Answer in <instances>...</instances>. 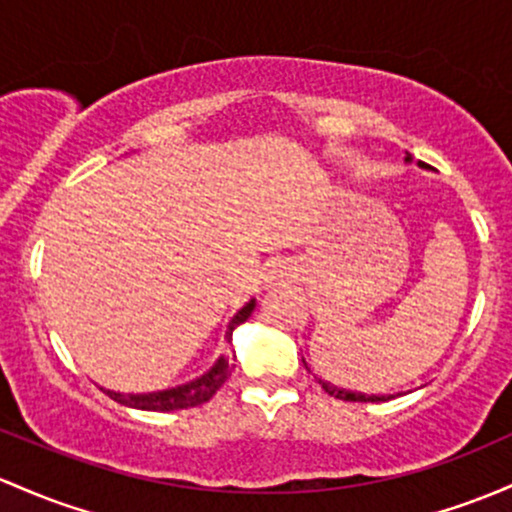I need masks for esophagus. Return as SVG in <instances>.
Listing matches in <instances>:
<instances>
[{
	"mask_svg": "<svg viewBox=\"0 0 512 512\" xmlns=\"http://www.w3.org/2000/svg\"><path fill=\"white\" fill-rule=\"evenodd\" d=\"M286 277H289V265H286L284 260H274L265 267L262 282H265V286H277V284H282Z\"/></svg>",
	"mask_w": 512,
	"mask_h": 512,
	"instance_id": "obj_1",
	"label": "esophagus"
}]
</instances>
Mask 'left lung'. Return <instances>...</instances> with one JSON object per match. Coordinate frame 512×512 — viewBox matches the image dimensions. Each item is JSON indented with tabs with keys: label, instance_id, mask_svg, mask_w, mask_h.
<instances>
[{
	"label": "left lung",
	"instance_id": "1",
	"mask_svg": "<svg viewBox=\"0 0 512 512\" xmlns=\"http://www.w3.org/2000/svg\"><path fill=\"white\" fill-rule=\"evenodd\" d=\"M406 162L408 165H411L413 162V157L406 153ZM418 167H428L425 165V162H418ZM303 364H306V359H303ZM306 369L308 372H311V367H308L306 364ZM318 384L323 386L325 389V393H330V396H335V398H340V401H359V403H379V401H389V398H396L393 396V393H362V391H352V389H342V386H338V384H330V381H325V379H318Z\"/></svg>",
	"mask_w": 512,
	"mask_h": 512
}]
</instances>
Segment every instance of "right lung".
<instances>
[{"label":"right lung","instance_id":"right-lung-1","mask_svg":"<svg viewBox=\"0 0 512 512\" xmlns=\"http://www.w3.org/2000/svg\"><path fill=\"white\" fill-rule=\"evenodd\" d=\"M257 301L250 299L230 318L228 323V338L233 335V330L238 325H243L247 318L252 316L255 311ZM235 369L233 357L221 355L216 362L211 364V369H206L204 374L196 376V379L187 381V384L172 386V389H162V391H150V393H121V391H111V389H101L106 391V396L119 401L121 406L128 408H138V411H157V413H170V411H182V408H194L206 403L209 398L226 384V379L230 372Z\"/></svg>","mask_w":512,"mask_h":512}]
</instances>
